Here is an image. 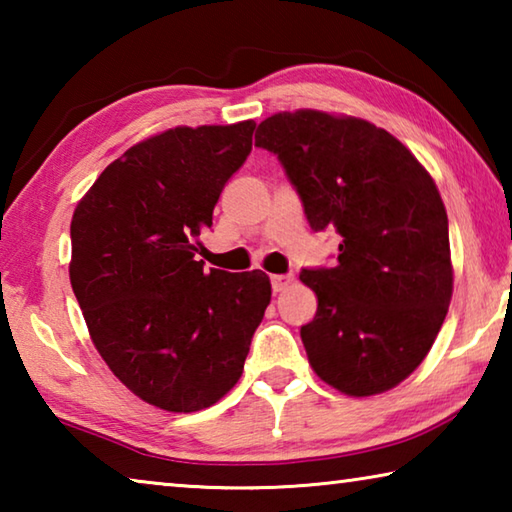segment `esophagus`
<instances>
[{
	"instance_id": "esophagus-1",
	"label": "esophagus",
	"mask_w": 512,
	"mask_h": 512,
	"mask_svg": "<svg viewBox=\"0 0 512 512\" xmlns=\"http://www.w3.org/2000/svg\"><path fill=\"white\" fill-rule=\"evenodd\" d=\"M293 282L291 275H271V287H273V293H282L284 289H289Z\"/></svg>"
}]
</instances>
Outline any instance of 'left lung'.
Returning <instances> with one entry per match:
<instances>
[{"instance_id":"left-lung-1","label":"left lung","mask_w":512,"mask_h":512,"mask_svg":"<svg viewBox=\"0 0 512 512\" xmlns=\"http://www.w3.org/2000/svg\"><path fill=\"white\" fill-rule=\"evenodd\" d=\"M255 146L277 155L311 230L341 237L334 268H302L318 309L300 327L316 375L352 397L384 393L427 357L452 300L443 198L406 146L366 119L277 112Z\"/></svg>"}]
</instances>
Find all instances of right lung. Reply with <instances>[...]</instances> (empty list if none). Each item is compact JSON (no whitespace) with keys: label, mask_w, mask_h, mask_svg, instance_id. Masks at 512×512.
Listing matches in <instances>:
<instances>
[{"label":"right lung","mask_w":512,"mask_h":512,"mask_svg":"<svg viewBox=\"0 0 512 512\" xmlns=\"http://www.w3.org/2000/svg\"><path fill=\"white\" fill-rule=\"evenodd\" d=\"M255 121L178 126L108 164L72 216L69 280L94 348L140 400L201 411L237 384L271 302L262 271H205L201 235Z\"/></svg>","instance_id":"obj_1"}]
</instances>
